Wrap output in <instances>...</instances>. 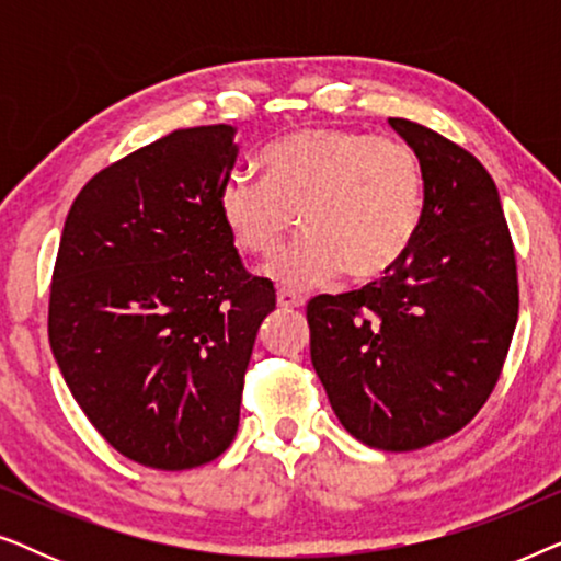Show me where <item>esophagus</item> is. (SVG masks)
I'll list each match as a JSON object with an SVG mask.
<instances>
[{"instance_id":"34e87169","label":"esophagus","mask_w":561,"mask_h":561,"mask_svg":"<svg viewBox=\"0 0 561 561\" xmlns=\"http://www.w3.org/2000/svg\"><path fill=\"white\" fill-rule=\"evenodd\" d=\"M278 306H280V309H286V311L301 309L304 298L296 296V294H290V290H278Z\"/></svg>"}]
</instances>
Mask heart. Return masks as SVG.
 Returning <instances> with one entry per match:
<instances>
[{
  "mask_svg": "<svg viewBox=\"0 0 561 561\" xmlns=\"http://www.w3.org/2000/svg\"><path fill=\"white\" fill-rule=\"evenodd\" d=\"M263 181L232 173L219 214L242 252L267 257L294 229L304 237L265 267L283 288L324 286L388 273L416 240L424 217V173L409 145L350 129L313 127L286 135L260 156Z\"/></svg>",
  "mask_w": 561,
  "mask_h": 561,
  "instance_id": "b5f03b06",
  "label": "heart"
}]
</instances>
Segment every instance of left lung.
I'll return each mask as SVG.
<instances>
[{"label":"left lung","mask_w":561,"mask_h":561,"mask_svg":"<svg viewBox=\"0 0 561 561\" xmlns=\"http://www.w3.org/2000/svg\"><path fill=\"white\" fill-rule=\"evenodd\" d=\"M388 122L424 173L416 240L380 280L313 298L306 319L340 424L367 447L411 451L457 434L488 401L516 329L518 278L480 160L416 122Z\"/></svg>","instance_id":"1"}]
</instances>
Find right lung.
<instances>
[{"mask_svg": "<svg viewBox=\"0 0 561 561\" xmlns=\"http://www.w3.org/2000/svg\"><path fill=\"white\" fill-rule=\"evenodd\" d=\"M234 127L175 129L96 173L68 211L48 336L99 434L156 470L217 459L240 426L244 370L275 309L219 214Z\"/></svg>", "mask_w": 561, "mask_h": 561, "instance_id": "add662e5", "label": "right lung"}]
</instances>
